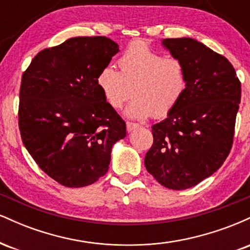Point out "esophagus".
Here are the masks:
<instances>
[{"label": "esophagus", "instance_id": "esophagus-1", "mask_svg": "<svg viewBox=\"0 0 250 250\" xmlns=\"http://www.w3.org/2000/svg\"><path fill=\"white\" fill-rule=\"evenodd\" d=\"M140 127H141V125H140L139 123L130 122V121H128V122H127V130H128V131H131V130H134V129L140 128Z\"/></svg>", "mask_w": 250, "mask_h": 250}]
</instances>
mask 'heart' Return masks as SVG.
<instances>
[{"instance_id": "b5f03b06", "label": "heart", "mask_w": 250, "mask_h": 250, "mask_svg": "<svg viewBox=\"0 0 250 250\" xmlns=\"http://www.w3.org/2000/svg\"><path fill=\"white\" fill-rule=\"evenodd\" d=\"M120 71L107 65L97 76V85L111 108H121L131 96L125 115L143 120L165 117L176 108L188 87L185 63L165 57L143 42H134L117 61Z\"/></svg>"}]
</instances>
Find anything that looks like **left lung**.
<instances>
[{
  "instance_id": "obj_1",
  "label": "left lung",
  "mask_w": 250,
  "mask_h": 250,
  "mask_svg": "<svg viewBox=\"0 0 250 250\" xmlns=\"http://www.w3.org/2000/svg\"><path fill=\"white\" fill-rule=\"evenodd\" d=\"M162 44L185 63L188 87L167 119L151 127L145 166L163 187L183 190L213 175L230 153L241 82L225 56L196 40L166 39Z\"/></svg>"
}]
</instances>
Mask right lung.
Here are the masks:
<instances>
[{
  "mask_svg": "<svg viewBox=\"0 0 250 250\" xmlns=\"http://www.w3.org/2000/svg\"><path fill=\"white\" fill-rule=\"evenodd\" d=\"M117 51L105 36L73 37L40 51L22 75V142L37 166L65 187H84L103 176L114 143L127 134L96 82Z\"/></svg>",
  "mask_w": 250,
  "mask_h": 250,
  "instance_id": "right-lung-1",
  "label": "right lung"
}]
</instances>
